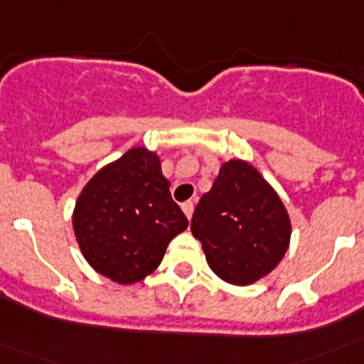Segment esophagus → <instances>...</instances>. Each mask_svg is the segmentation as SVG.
Here are the masks:
<instances>
[{"mask_svg": "<svg viewBox=\"0 0 364 364\" xmlns=\"http://www.w3.org/2000/svg\"><path fill=\"white\" fill-rule=\"evenodd\" d=\"M193 208H195V204H193L191 200H189V202H184V204H182V210H184L186 217H188V218H191V215H193Z\"/></svg>", "mask_w": 364, "mask_h": 364, "instance_id": "obj_1", "label": "esophagus"}]
</instances>
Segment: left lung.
Segmentation results:
<instances>
[{"mask_svg":"<svg viewBox=\"0 0 364 364\" xmlns=\"http://www.w3.org/2000/svg\"><path fill=\"white\" fill-rule=\"evenodd\" d=\"M191 231L218 277L246 286L281 262L291 226L281 198L255 167L230 160L202 195Z\"/></svg>","mask_w":364,"mask_h":364,"instance_id":"left-lung-1","label":"left lung"}]
</instances>
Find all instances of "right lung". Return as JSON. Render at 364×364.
Listing matches in <instances>:
<instances>
[{"label": "right lung", "mask_w": 364, "mask_h": 364, "mask_svg": "<svg viewBox=\"0 0 364 364\" xmlns=\"http://www.w3.org/2000/svg\"><path fill=\"white\" fill-rule=\"evenodd\" d=\"M73 224L87 262L111 281L133 284L159 268L188 218L171 198L159 156L134 147L89 180Z\"/></svg>", "instance_id": "right-lung-1"}]
</instances>
